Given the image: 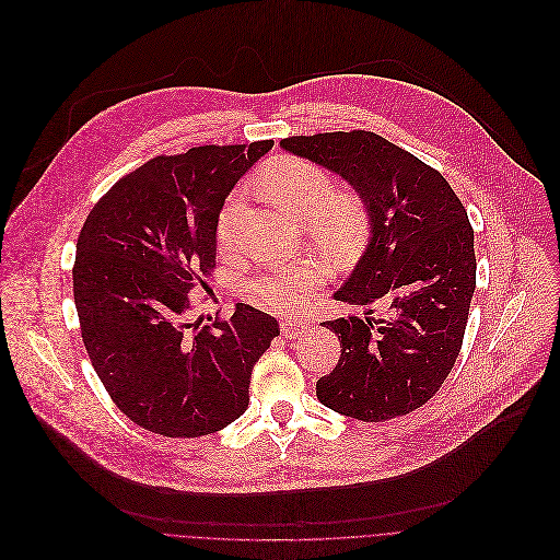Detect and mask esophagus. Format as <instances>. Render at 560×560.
<instances>
[{"label":"esophagus","instance_id":"obj_1","mask_svg":"<svg viewBox=\"0 0 560 560\" xmlns=\"http://www.w3.org/2000/svg\"><path fill=\"white\" fill-rule=\"evenodd\" d=\"M280 332L284 335V338H300V335L306 332V324L300 322V319H282L280 322Z\"/></svg>","mask_w":560,"mask_h":560}]
</instances>
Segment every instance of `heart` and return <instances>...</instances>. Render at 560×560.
<instances>
[{"instance_id":"b5f03b06","label":"heart","mask_w":560,"mask_h":560,"mask_svg":"<svg viewBox=\"0 0 560 560\" xmlns=\"http://www.w3.org/2000/svg\"><path fill=\"white\" fill-rule=\"evenodd\" d=\"M262 191L287 213L308 220L313 241L332 254H345L360 245L369 228V205L360 191H335L332 176L317 163L300 156H278L267 163L258 178ZM241 207V191H234L220 209L215 238L225 247L234 234ZM324 267L313 260H298L276 267L247 284L249 298L276 313L302 308L308 293L324 282Z\"/></svg>"}]
</instances>
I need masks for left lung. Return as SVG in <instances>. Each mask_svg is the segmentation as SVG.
<instances>
[{
    "label": "left lung",
    "instance_id": "8db88e82",
    "mask_svg": "<svg viewBox=\"0 0 560 560\" xmlns=\"http://www.w3.org/2000/svg\"><path fill=\"white\" fill-rule=\"evenodd\" d=\"M280 145L364 196L371 243L335 300L388 313L322 322L342 351L317 380V399L360 421L408 415L434 397L464 345L477 284L468 211L434 167L375 132L289 137Z\"/></svg>",
    "mask_w": 560,
    "mask_h": 560
}]
</instances>
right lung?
<instances>
[{
  "mask_svg": "<svg viewBox=\"0 0 560 560\" xmlns=\"http://www.w3.org/2000/svg\"><path fill=\"white\" fill-rule=\"evenodd\" d=\"M271 145L156 156L112 185L81 228L72 291L88 358L117 408L150 432L211 434L249 406L276 317L238 304L200 324L189 291H209L220 207Z\"/></svg>",
  "mask_w": 560,
  "mask_h": 560,
  "instance_id": "add662e5",
  "label": "right lung"
}]
</instances>
